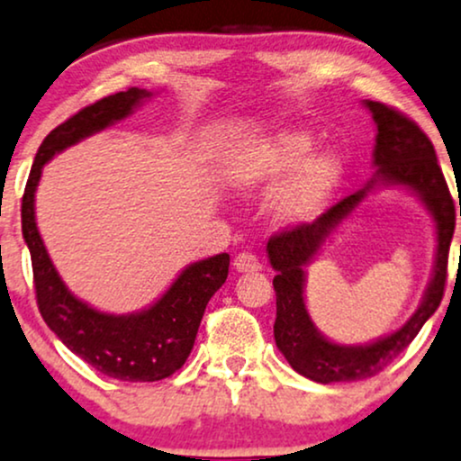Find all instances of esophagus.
I'll return each mask as SVG.
<instances>
[{
	"label": "esophagus",
	"mask_w": 461,
	"mask_h": 461,
	"mask_svg": "<svg viewBox=\"0 0 461 461\" xmlns=\"http://www.w3.org/2000/svg\"><path fill=\"white\" fill-rule=\"evenodd\" d=\"M235 269L240 271V274H248V271H258L260 269V263H258V258L254 257V254H249V252H241L240 257L235 258Z\"/></svg>",
	"instance_id": "esophagus-1"
}]
</instances>
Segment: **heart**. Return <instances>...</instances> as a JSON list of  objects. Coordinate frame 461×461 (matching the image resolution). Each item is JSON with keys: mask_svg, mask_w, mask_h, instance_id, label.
<instances>
[{"mask_svg": "<svg viewBox=\"0 0 461 461\" xmlns=\"http://www.w3.org/2000/svg\"><path fill=\"white\" fill-rule=\"evenodd\" d=\"M314 147L310 134L282 130L258 140L235 160L237 184L241 187H276L288 174L274 203L276 220L284 226H299L314 220L342 179V164L333 153H308Z\"/></svg>", "mask_w": 461, "mask_h": 461, "instance_id": "heart-1", "label": "heart"}]
</instances>
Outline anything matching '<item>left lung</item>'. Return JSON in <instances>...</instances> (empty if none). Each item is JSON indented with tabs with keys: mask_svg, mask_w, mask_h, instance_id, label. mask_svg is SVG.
<instances>
[{
	"mask_svg": "<svg viewBox=\"0 0 461 461\" xmlns=\"http://www.w3.org/2000/svg\"><path fill=\"white\" fill-rule=\"evenodd\" d=\"M366 106L378 128L376 147H374V167H376L374 177L367 181L366 187L342 198L325 213L318 215L314 221L277 232L267 243L269 263L277 271L274 277L277 308L274 325L276 344L294 372L322 384L376 376L417 338L425 321L438 310L442 294H445L448 248H451L453 230H456V203L448 192L428 134L393 106L374 100H366ZM376 185H404L429 207L437 221V240L439 241L435 274L422 305L404 328L372 345H335L317 331L304 308V267L326 237Z\"/></svg>",
	"mask_w": 461,
	"mask_h": 461,
	"instance_id": "obj_1",
	"label": "left lung"
}]
</instances>
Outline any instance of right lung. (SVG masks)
<instances>
[{
  "mask_svg": "<svg viewBox=\"0 0 461 461\" xmlns=\"http://www.w3.org/2000/svg\"><path fill=\"white\" fill-rule=\"evenodd\" d=\"M149 95L147 89L130 87L85 106L57 126L40 145L21 204L23 240L32 254L33 286L44 322L94 369L128 383L168 378L184 366L209 299L226 282L230 257L224 252L187 265L168 291L143 312L104 314L74 297L57 274L38 232L33 198L42 167L55 153L122 122Z\"/></svg>",
  "mask_w": 461,
  "mask_h": 461,
  "instance_id": "add662e5",
  "label": "right lung"
}]
</instances>
